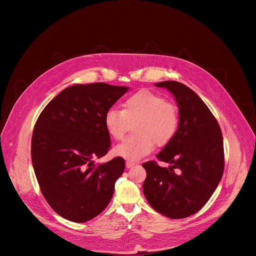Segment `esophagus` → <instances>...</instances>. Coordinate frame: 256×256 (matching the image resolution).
<instances>
[{
  "instance_id": "34e87169",
  "label": "esophagus",
  "mask_w": 256,
  "mask_h": 256,
  "mask_svg": "<svg viewBox=\"0 0 256 256\" xmlns=\"http://www.w3.org/2000/svg\"><path fill=\"white\" fill-rule=\"evenodd\" d=\"M134 162H132V161H126V167L128 168H130V167H132V166H134Z\"/></svg>"
}]
</instances>
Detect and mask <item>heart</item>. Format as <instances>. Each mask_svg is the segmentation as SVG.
I'll list each match as a JSON object with an SVG mask.
<instances>
[{"label": "heart", "mask_w": 256, "mask_h": 256, "mask_svg": "<svg viewBox=\"0 0 256 256\" xmlns=\"http://www.w3.org/2000/svg\"><path fill=\"white\" fill-rule=\"evenodd\" d=\"M122 109L110 108L104 116L106 130L116 140L124 138L134 124L136 136L114 148V154L128 161L149 155L155 147H164L174 138L178 128L176 106L148 90L138 91L124 99Z\"/></svg>", "instance_id": "b5f03b06"}]
</instances>
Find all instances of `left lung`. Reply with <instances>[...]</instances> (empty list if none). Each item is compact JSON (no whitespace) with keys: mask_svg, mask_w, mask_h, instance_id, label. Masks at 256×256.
I'll return each mask as SVG.
<instances>
[{"mask_svg":"<svg viewBox=\"0 0 256 256\" xmlns=\"http://www.w3.org/2000/svg\"><path fill=\"white\" fill-rule=\"evenodd\" d=\"M155 86L170 91L178 105L179 124L172 140L157 155L170 164H142L147 171L142 192L150 206L170 218L198 212L210 200L224 172L223 136L200 96L184 84L164 81Z\"/></svg>","mask_w":256,"mask_h":256,"instance_id":"1","label":"left lung"}]
</instances>
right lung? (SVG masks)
Here are the masks:
<instances>
[{
    "mask_svg": "<svg viewBox=\"0 0 256 256\" xmlns=\"http://www.w3.org/2000/svg\"><path fill=\"white\" fill-rule=\"evenodd\" d=\"M128 90L106 83L68 87L34 126L31 160L36 179L48 204L68 221L84 223L98 216L124 171L122 157L100 165L93 159L110 148L104 116Z\"/></svg>",
    "mask_w": 256,
    "mask_h": 256,
    "instance_id": "obj_1",
    "label": "right lung"
}]
</instances>
